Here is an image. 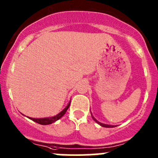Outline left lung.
I'll use <instances>...</instances> for the list:
<instances>
[{
    "mask_svg": "<svg viewBox=\"0 0 158 158\" xmlns=\"http://www.w3.org/2000/svg\"><path fill=\"white\" fill-rule=\"evenodd\" d=\"M91 114H92V118H93V120L95 121V122H96V123H98V125H101L102 127H105V128H114V127H116V126H114V125H106V124H103V123H101V122H98V120H96V119L95 118L93 117V115H92V112H91Z\"/></svg>",
    "mask_w": 158,
    "mask_h": 158,
    "instance_id": "obj_1",
    "label": "left lung"
}]
</instances>
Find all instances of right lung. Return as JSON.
Masks as SVG:
<instances>
[{
    "label": "right lung",
    "instance_id": "obj_1",
    "mask_svg": "<svg viewBox=\"0 0 158 158\" xmlns=\"http://www.w3.org/2000/svg\"><path fill=\"white\" fill-rule=\"evenodd\" d=\"M71 102V101H70ZM70 102L69 103H68V105L66 106V107L62 111H60L59 114H57L55 116H52V117H48V118H30V117H27L28 118H30V120L33 121V122H36V123L40 124V125H50V124L53 123V122H56L57 120H59L60 118H61L62 117H63V115L65 114V113L66 112V111H67L68 109H69V106H70ZM22 114V113H21ZM23 115H24V114H23Z\"/></svg>",
    "mask_w": 158,
    "mask_h": 158
}]
</instances>
